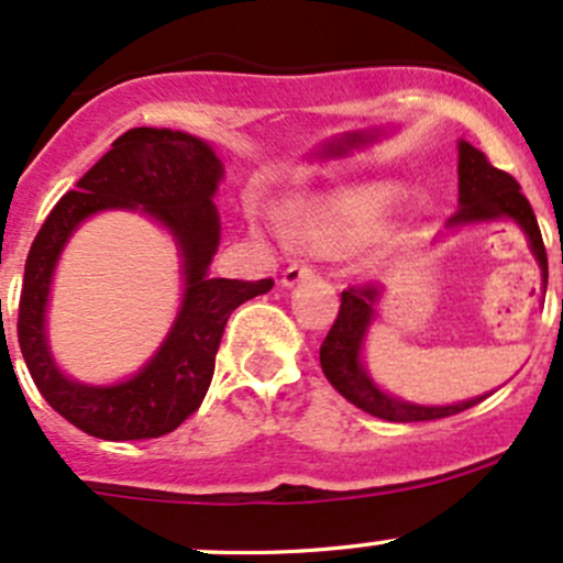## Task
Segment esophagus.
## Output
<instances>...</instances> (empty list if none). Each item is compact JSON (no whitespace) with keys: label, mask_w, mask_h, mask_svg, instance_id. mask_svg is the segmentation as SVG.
Instances as JSON below:
<instances>
[{"label":"esophagus","mask_w":563,"mask_h":563,"mask_svg":"<svg viewBox=\"0 0 563 563\" xmlns=\"http://www.w3.org/2000/svg\"><path fill=\"white\" fill-rule=\"evenodd\" d=\"M314 274H317V271L311 268V265L295 263V265H289L287 271H284L282 284H284V287H295V284L303 282V279H311V276H314Z\"/></svg>","instance_id":"34e87169"}]
</instances>
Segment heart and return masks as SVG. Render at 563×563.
<instances>
[{"label": "heart", "instance_id": "heart-1", "mask_svg": "<svg viewBox=\"0 0 563 563\" xmlns=\"http://www.w3.org/2000/svg\"><path fill=\"white\" fill-rule=\"evenodd\" d=\"M390 195L382 189L352 192L314 202L295 222V241L314 252L344 254L361 246L385 219Z\"/></svg>", "mask_w": 563, "mask_h": 563}]
</instances>
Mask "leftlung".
<instances>
[{"label": "left lung", "mask_w": 563, "mask_h": 563, "mask_svg": "<svg viewBox=\"0 0 563 563\" xmlns=\"http://www.w3.org/2000/svg\"><path fill=\"white\" fill-rule=\"evenodd\" d=\"M457 202L461 208L450 217L448 228H466L477 222H496V219H512L529 239L531 252L542 268L544 287H548V254L540 224H537L531 202L520 192V184L509 173L498 170L488 162L479 148L472 143H457ZM382 298V289L374 284L363 287H350L341 292V309L335 317L333 328L324 335L320 346V363L330 385L341 393L357 409L368 415L382 417L390 422H422L439 420V417L457 415V411L474 407L483 398H468L461 404H448V407H422V404H409L401 398H393L390 393L382 390L368 376L363 366V341L371 322L376 320V303Z\"/></svg>", "instance_id": "left-lung-1"}]
</instances>
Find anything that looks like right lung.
<instances>
[{"mask_svg": "<svg viewBox=\"0 0 563 563\" xmlns=\"http://www.w3.org/2000/svg\"><path fill=\"white\" fill-rule=\"evenodd\" d=\"M222 176V159L200 137L135 126L115 137L110 152L56 202L29 249L19 303L21 355L45 401L89 437L130 442L176 431L206 398L230 314L274 287V279L208 276L222 230L213 206ZM113 207H141L168 228L185 260V298L172 333L135 377L115 386H80L49 355L44 309L68 235L80 221Z\"/></svg>", "mask_w": 563, "mask_h": 563, "instance_id": "1", "label": "right lung"}]
</instances>
